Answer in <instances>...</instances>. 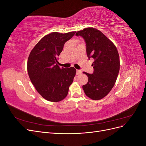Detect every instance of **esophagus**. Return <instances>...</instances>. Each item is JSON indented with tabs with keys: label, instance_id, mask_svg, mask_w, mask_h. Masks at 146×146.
Segmentation results:
<instances>
[{
	"label": "esophagus",
	"instance_id": "34e87169",
	"mask_svg": "<svg viewBox=\"0 0 146 146\" xmlns=\"http://www.w3.org/2000/svg\"><path fill=\"white\" fill-rule=\"evenodd\" d=\"M82 74V71L80 70H77V74L79 75V74Z\"/></svg>",
	"mask_w": 146,
	"mask_h": 146
}]
</instances>
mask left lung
<instances>
[{
  "mask_svg": "<svg viewBox=\"0 0 146 146\" xmlns=\"http://www.w3.org/2000/svg\"><path fill=\"white\" fill-rule=\"evenodd\" d=\"M76 35L84 39L88 58L94 60L92 64L93 73L85 72L88 82L83 85V91L92 100L102 99L111 90L118 76L120 61L117 48L98 29L86 28L78 31Z\"/></svg>",
  "mask_w": 146,
  "mask_h": 146,
  "instance_id": "left-lung-1",
  "label": "left lung"
}]
</instances>
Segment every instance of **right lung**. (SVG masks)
<instances>
[{"instance_id":"right-lung-1","label":"right lung","mask_w":146,"mask_h":146,"mask_svg":"<svg viewBox=\"0 0 146 146\" xmlns=\"http://www.w3.org/2000/svg\"><path fill=\"white\" fill-rule=\"evenodd\" d=\"M76 32H53L40 39L31 51L27 61L30 79L39 94L47 100L59 102L68 95L76 69L60 68L57 56L64 44Z\"/></svg>"}]
</instances>
